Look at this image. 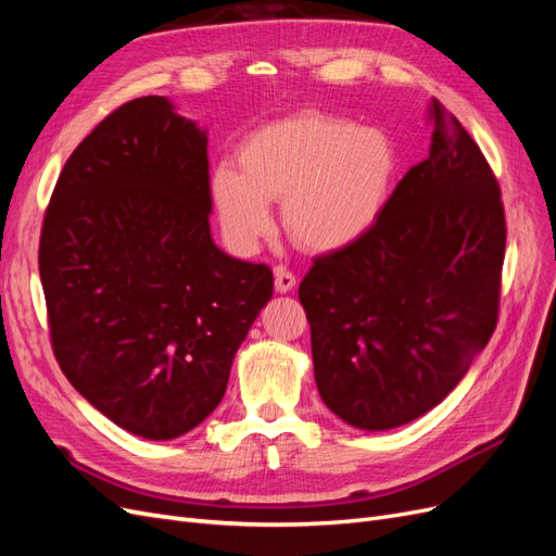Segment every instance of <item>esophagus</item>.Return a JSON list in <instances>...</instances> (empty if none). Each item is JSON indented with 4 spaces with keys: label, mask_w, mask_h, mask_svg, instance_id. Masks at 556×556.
Returning <instances> with one entry per match:
<instances>
[{
    "label": "esophagus",
    "mask_w": 556,
    "mask_h": 556,
    "mask_svg": "<svg viewBox=\"0 0 556 556\" xmlns=\"http://www.w3.org/2000/svg\"><path fill=\"white\" fill-rule=\"evenodd\" d=\"M274 285H276V292L288 294V292L294 290L296 276L292 271H288V268H285V266H276L274 268Z\"/></svg>",
    "instance_id": "34e87169"
}]
</instances>
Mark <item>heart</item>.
<instances>
[{"label":"heart","instance_id":"heart-1","mask_svg":"<svg viewBox=\"0 0 556 556\" xmlns=\"http://www.w3.org/2000/svg\"><path fill=\"white\" fill-rule=\"evenodd\" d=\"M237 157L239 169L215 166L211 199L239 255L274 231L271 201H282V227L299 248L315 255L352 248L376 227L396 174L387 134L323 111L262 125Z\"/></svg>","mask_w":556,"mask_h":556}]
</instances>
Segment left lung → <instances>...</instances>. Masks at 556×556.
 <instances>
[{
  "instance_id": "8db88e82",
  "label": "left lung",
  "mask_w": 556,
  "mask_h": 556,
  "mask_svg": "<svg viewBox=\"0 0 556 556\" xmlns=\"http://www.w3.org/2000/svg\"><path fill=\"white\" fill-rule=\"evenodd\" d=\"M429 157L399 180L376 227L317 257L299 285L317 392L366 431L408 425L457 387L498 319L506 217L498 182L435 99Z\"/></svg>"
}]
</instances>
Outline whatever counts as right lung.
Segmentation results:
<instances>
[{
	"mask_svg": "<svg viewBox=\"0 0 556 556\" xmlns=\"http://www.w3.org/2000/svg\"><path fill=\"white\" fill-rule=\"evenodd\" d=\"M206 146L166 97L131 99L66 160L43 217L39 274L62 374L148 441L178 439L217 408L274 294L271 268L213 243Z\"/></svg>",
	"mask_w": 556,
	"mask_h": 556,
	"instance_id": "obj_1",
	"label": "right lung"
}]
</instances>
